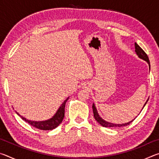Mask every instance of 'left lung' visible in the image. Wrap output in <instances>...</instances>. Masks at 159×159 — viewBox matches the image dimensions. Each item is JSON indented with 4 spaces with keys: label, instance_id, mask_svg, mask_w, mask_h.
I'll use <instances>...</instances> for the list:
<instances>
[{
    "label": "left lung",
    "instance_id": "1",
    "mask_svg": "<svg viewBox=\"0 0 159 159\" xmlns=\"http://www.w3.org/2000/svg\"><path fill=\"white\" fill-rule=\"evenodd\" d=\"M134 48H135V52L137 55H138V57L139 58L142 59V60H145L146 61H147L148 64H149V69H150V62H149V57H148L147 55L146 54V52H144V51L142 49V48L139 46V45L136 43H134ZM148 101V99H147ZM146 102V103H147ZM146 103H145V104H146ZM144 104V106H145ZM93 114H94V117H95V120L98 121L99 124H100L102 126H103V127H110V128H116V127H123V126H126L130 124V123H131L133 121V120H134V118L133 120H131V121H130L129 123H123V124H114V123H109V122H107V121H105V120L102 119V118L99 116L98 113V111H97V109L95 108V104H93Z\"/></svg>",
    "mask_w": 159,
    "mask_h": 159
}]
</instances>
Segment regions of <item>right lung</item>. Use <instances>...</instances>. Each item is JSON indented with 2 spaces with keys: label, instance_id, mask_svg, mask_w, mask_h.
Returning <instances> with one entry per match:
<instances>
[{
  "label": "right lung",
  "instance_id": "1",
  "mask_svg": "<svg viewBox=\"0 0 159 159\" xmlns=\"http://www.w3.org/2000/svg\"><path fill=\"white\" fill-rule=\"evenodd\" d=\"M67 99H68V98H67L66 100L64 102V103L61 104V106L59 108L55 116H54L52 118H50V119L48 120H45V121H32V120L26 119L25 118L21 116H20L24 120L27 122L29 125L34 126L35 128L41 129V130H52V129L57 128L61 123V121H62L63 118L64 117V109H65V104ZM17 114H18V113H17Z\"/></svg>",
  "mask_w": 159,
  "mask_h": 159
}]
</instances>
